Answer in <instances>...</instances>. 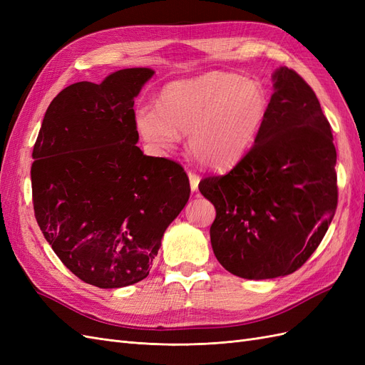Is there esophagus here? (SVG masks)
<instances>
[{
	"label": "esophagus",
	"instance_id": "34e87169",
	"mask_svg": "<svg viewBox=\"0 0 365 365\" xmlns=\"http://www.w3.org/2000/svg\"><path fill=\"white\" fill-rule=\"evenodd\" d=\"M189 173V180H190V189H192V192H196L197 190V185H200V181H201V178H200V175H196L195 172H187Z\"/></svg>",
	"mask_w": 365,
	"mask_h": 365
}]
</instances>
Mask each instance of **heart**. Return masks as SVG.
Here are the masks:
<instances>
[{
    "instance_id": "heart-1",
    "label": "heart",
    "mask_w": 365,
    "mask_h": 365,
    "mask_svg": "<svg viewBox=\"0 0 365 365\" xmlns=\"http://www.w3.org/2000/svg\"><path fill=\"white\" fill-rule=\"evenodd\" d=\"M269 113V96L259 81L210 71L175 81L160 93L158 106H140L135 126L157 150L189 134L192 155L212 169H225L252 148Z\"/></svg>"
}]
</instances>
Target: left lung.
<instances>
[{"label": "left lung", "instance_id": "8db88e82", "mask_svg": "<svg viewBox=\"0 0 365 365\" xmlns=\"http://www.w3.org/2000/svg\"><path fill=\"white\" fill-rule=\"evenodd\" d=\"M272 82L269 113L252 148L228 173L200 182L216 208L210 227L215 256L248 280L300 268L338 204L332 129L315 93L288 67L275 70Z\"/></svg>", "mask_w": 365, "mask_h": 365}]
</instances>
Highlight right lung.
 Segmentation results:
<instances>
[{
	"label": "right lung",
	"instance_id": "1",
	"mask_svg": "<svg viewBox=\"0 0 365 365\" xmlns=\"http://www.w3.org/2000/svg\"><path fill=\"white\" fill-rule=\"evenodd\" d=\"M125 68L53 98L33 148V208L43 237L85 283L123 288L149 275L164 231L189 201L178 163L137 146L134 98L153 76Z\"/></svg>",
	"mask_w": 365,
	"mask_h": 365
}]
</instances>
